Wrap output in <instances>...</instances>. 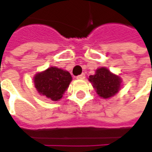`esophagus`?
I'll use <instances>...</instances> for the list:
<instances>
[{
  "label": "esophagus",
  "instance_id": "34e87169",
  "mask_svg": "<svg viewBox=\"0 0 152 152\" xmlns=\"http://www.w3.org/2000/svg\"><path fill=\"white\" fill-rule=\"evenodd\" d=\"M84 78H85V74L84 73H83V74H81V75L76 76V79H79V80H83Z\"/></svg>",
  "mask_w": 152,
  "mask_h": 152
}]
</instances>
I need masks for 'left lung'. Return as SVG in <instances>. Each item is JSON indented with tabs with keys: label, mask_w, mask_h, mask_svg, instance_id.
Returning <instances> with one entry per match:
<instances>
[{
	"label": "left lung",
	"mask_w": 152,
	"mask_h": 152,
	"mask_svg": "<svg viewBox=\"0 0 152 152\" xmlns=\"http://www.w3.org/2000/svg\"><path fill=\"white\" fill-rule=\"evenodd\" d=\"M89 80L93 84L97 93L104 99L114 96L120 90L121 83V78L112 74L106 68L97 69L95 75L89 76Z\"/></svg>",
	"instance_id": "left-lung-1"
}]
</instances>
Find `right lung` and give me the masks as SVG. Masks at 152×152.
Here are the masks:
<instances>
[{
	"label": "right lung",
	"instance_id": "add662e5",
	"mask_svg": "<svg viewBox=\"0 0 152 152\" xmlns=\"http://www.w3.org/2000/svg\"><path fill=\"white\" fill-rule=\"evenodd\" d=\"M71 80V75L68 71L51 67L34 76V84L39 94L57 101L62 98Z\"/></svg>",
	"mask_w": 152,
	"mask_h": 152
}]
</instances>
